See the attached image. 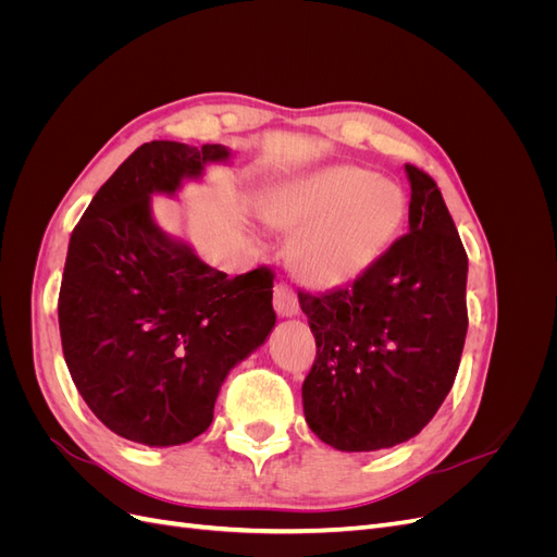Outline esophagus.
<instances>
[{"label":"esophagus","mask_w":557,"mask_h":557,"mask_svg":"<svg viewBox=\"0 0 557 557\" xmlns=\"http://www.w3.org/2000/svg\"><path fill=\"white\" fill-rule=\"evenodd\" d=\"M274 309L281 318H295L299 313V305L295 293L288 288V285L278 283L274 288Z\"/></svg>","instance_id":"34e87169"}]
</instances>
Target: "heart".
<instances>
[{
  "instance_id": "b5f03b06",
  "label": "heart",
  "mask_w": 557,
  "mask_h": 557,
  "mask_svg": "<svg viewBox=\"0 0 557 557\" xmlns=\"http://www.w3.org/2000/svg\"><path fill=\"white\" fill-rule=\"evenodd\" d=\"M269 227L293 234L290 264L315 290L362 278L397 239L407 195L356 164H327L274 185L262 201Z\"/></svg>"
}]
</instances>
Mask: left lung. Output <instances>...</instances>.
I'll use <instances>...</instances> for the list:
<instances>
[{"label": "left lung", "mask_w": 557, "mask_h": 557, "mask_svg": "<svg viewBox=\"0 0 557 557\" xmlns=\"http://www.w3.org/2000/svg\"><path fill=\"white\" fill-rule=\"evenodd\" d=\"M404 234L369 272L325 295L299 293L315 336L301 385L311 432L344 453L409 442L442 407L467 336V252L436 183L407 164Z\"/></svg>", "instance_id": "1"}]
</instances>
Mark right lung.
Listing matches in <instances>:
<instances>
[{"mask_svg":"<svg viewBox=\"0 0 557 557\" xmlns=\"http://www.w3.org/2000/svg\"><path fill=\"white\" fill-rule=\"evenodd\" d=\"M230 162L221 144H144L72 232L58 301L64 362L90 411L129 442L166 448L207 432L227 374L276 325L269 269L227 278L153 215V195L178 197Z\"/></svg>","mask_w":557,"mask_h":557,"instance_id":"1","label":"right lung"}]
</instances>
